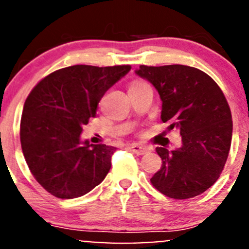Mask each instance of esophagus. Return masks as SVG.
Instances as JSON below:
<instances>
[{
    "label": "esophagus",
    "mask_w": 249,
    "mask_h": 249,
    "mask_svg": "<svg viewBox=\"0 0 249 249\" xmlns=\"http://www.w3.org/2000/svg\"><path fill=\"white\" fill-rule=\"evenodd\" d=\"M130 149H131L133 153L137 154V155H144V154L148 153L149 150L148 148L137 144V143H132V144H130Z\"/></svg>",
    "instance_id": "esophagus-1"
}]
</instances>
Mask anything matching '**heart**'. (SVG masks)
I'll use <instances>...</instances> for the list:
<instances>
[{
	"instance_id": "obj_1",
	"label": "heart",
	"mask_w": 249,
	"mask_h": 249,
	"mask_svg": "<svg viewBox=\"0 0 249 249\" xmlns=\"http://www.w3.org/2000/svg\"><path fill=\"white\" fill-rule=\"evenodd\" d=\"M136 85H140V83H136Z\"/></svg>"
}]
</instances>
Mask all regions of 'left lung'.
I'll return each mask as SVG.
<instances>
[{
	"mask_svg": "<svg viewBox=\"0 0 249 249\" xmlns=\"http://www.w3.org/2000/svg\"><path fill=\"white\" fill-rule=\"evenodd\" d=\"M136 74L159 91L168 131L181 135L180 148H156L162 166L151 184L174 199L199 196L217 181L231 144V112L223 91L208 74L187 65H140Z\"/></svg>",
	"mask_w": 249,
	"mask_h": 249,
	"instance_id": "8db88e82",
	"label": "left lung"
}]
</instances>
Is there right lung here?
Segmentation results:
<instances>
[{"mask_svg": "<svg viewBox=\"0 0 249 249\" xmlns=\"http://www.w3.org/2000/svg\"><path fill=\"white\" fill-rule=\"evenodd\" d=\"M130 65H72L51 72L23 105L20 142L35 179L49 193L72 199L98 186L111 169L117 148L81 141L101 98Z\"/></svg>", "mask_w": 249, "mask_h": 249, "instance_id": "add662e5", "label": "right lung"}]
</instances>
